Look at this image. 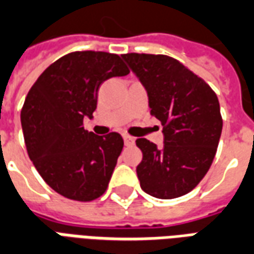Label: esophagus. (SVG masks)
Instances as JSON below:
<instances>
[{
  "label": "esophagus",
  "instance_id": "obj_1",
  "mask_svg": "<svg viewBox=\"0 0 254 254\" xmlns=\"http://www.w3.org/2000/svg\"><path fill=\"white\" fill-rule=\"evenodd\" d=\"M122 137H124V143H125V145H133V144H134V137H132V136L124 134Z\"/></svg>",
  "mask_w": 254,
  "mask_h": 254
}]
</instances>
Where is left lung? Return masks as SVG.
Wrapping results in <instances>:
<instances>
[{
	"label": "left lung",
	"mask_w": 254,
	"mask_h": 254,
	"mask_svg": "<svg viewBox=\"0 0 254 254\" xmlns=\"http://www.w3.org/2000/svg\"><path fill=\"white\" fill-rule=\"evenodd\" d=\"M122 58L147 89L151 116L165 134L162 149L147 138L136 140L143 152L136 169L140 187L156 198L184 196L204 178L216 154L223 127L218 96L176 58L138 53Z\"/></svg>",
	"instance_id": "left-lung-1"
}]
</instances>
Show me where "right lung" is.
<instances>
[{
    "instance_id": "obj_1",
    "label": "right lung",
    "mask_w": 254,
    "mask_h": 254,
    "mask_svg": "<svg viewBox=\"0 0 254 254\" xmlns=\"http://www.w3.org/2000/svg\"><path fill=\"white\" fill-rule=\"evenodd\" d=\"M122 58L106 52H73L38 77L21 109L27 152L53 190L76 201H92L109 187L124 148L121 134L96 136L85 130L100 84L127 76Z\"/></svg>"
}]
</instances>
